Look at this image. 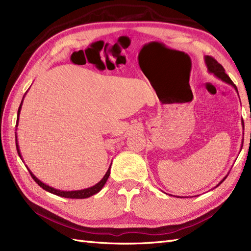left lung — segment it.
Wrapping results in <instances>:
<instances>
[{
  "label": "left lung",
  "mask_w": 251,
  "mask_h": 251,
  "mask_svg": "<svg viewBox=\"0 0 251 251\" xmlns=\"http://www.w3.org/2000/svg\"><path fill=\"white\" fill-rule=\"evenodd\" d=\"M204 58H205V64H206V66H207L208 72H209V73H212V74H215L218 78L222 79L223 81H225V82H227V83H229V85H231V86L235 89V91H237V92H238L237 86H235L234 83L232 82V80L229 78L228 75H227V74L225 73V70H224L223 66H222L221 64H219L214 57H211V56H209V55L205 56ZM242 124H243V126H244V123H243V121H242ZM226 177H227V176H226ZM226 177H225L221 182H220L219 184H221L222 182L226 179ZM219 184H218V185H219ZM218 185H217V186H218ZM217 186H216V187H217Z\"/></svg>",
  "instance_id": "8db88e82"
}]
</instances>
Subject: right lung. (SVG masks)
<instances>
[{"mask_svg": "<svg viewBox=\"0 0 251 251\" xmlns=\"http://www.w3.org/2000/svg\"><path fill=\"white\" fill-rule=\"evenodd\" d=\"M23 100H24V97H23ZM22 104H23V100L20 104L19 107V111H18V119H17V126H18V124H19V117H20V112H21V108H22ZM16 144H17V150H18V154L19 156L21 157L22 159V155H21V151H20V149H19V144H18V138H17V135H16ZM23 160V159H22ZM110 170H111V165L110 168L108 170V172L105 173V175L103 176V178L98 182L97 184H95L94 186H91L89 188H86V189H80V191H71V192H66V191H60V189H56V188H53L49 185H46L45 183H43L42 181H40L39 179H37L34 175L31 173V171H29L30 175H31V177L33 178V180L36 182L37 184H39L43 189H45V191H47L53 195H56V196H60V197H64V198H70V199H86V198H89V197L93 196L95 194H97L98 192H100V189L103 187V185L105 184V182H107L109 176H110Z\"/></svg>", "mask_w": 251, "mask_h": 251, "instance_id": "right-lung-1", "label": "right lung"}]
</instances>
